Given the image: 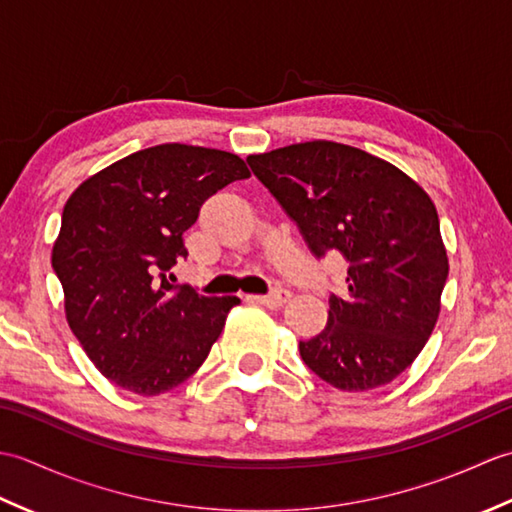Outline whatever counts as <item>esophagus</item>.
Listing matches in <instances>:
<instances>
[{
	"label": "esophagus",
	"instance_id": "1",
	"mask_svg": "<svg viewBox=\"0 0 512 512\" xmlns=\"http://www.w3.org/2000/svg\"><path fill=\"white\" fill-rule=\"evenodd\" d=\"M288 299H290L288 290H273L264 297H250V301H255L259 306H266V308H281Z\"/></svg>",
	"mask_w": 512,
	"mask_h": 512
}]
</instances>
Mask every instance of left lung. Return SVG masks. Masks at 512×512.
Masks as SVG:
<instances>
[{"label": "left lung", "instance_id": "obj_1", "mask_svg": "<svg viewBox=\"0 0 512 512\" xmlns=\"http://www.w3.org/2000/svg\"><path fill=\"white\" fill-rule=\"evenodd\" d=\"M317 257L339 250L347 290L328 325L299 352L343 391L387 385L416 361L436 328L449 275L436 204L418 182L363 149L312 140L248 156Z\"/></svg>", "mask_w": 512, "mask_h": 512}]
</instances>
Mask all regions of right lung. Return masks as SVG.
I'll return each instance as SVG.
<instances>
[{
    "instance_id": "1",
    "label": "right lung",
    "mask_w": 512,
    "mask_h": 512,
    "mask_svg": "<svg viewBox=\"0 0 512 512\" xmlns=\"http://www.w3.org/2000/svg\"><path fill=\"white\" fill-rule=\"evenodd\" d=\"M250 178L220 149L180 143L127 156L79 184L52 246L65 319L107 378L138 396L182 385L206 361L237 297L171 284L182 233L226 184Z\"/></svg>"
}]
</instances>
